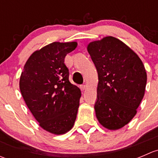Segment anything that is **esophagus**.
<instances>
[{
	"mask_svg": "<svg viewBox=\"0 0 158 158\" xmlns=\"http://www.w3.org/2000/svg\"><path fill=\"white\" fill-rule=\"evenodd\" d=\"M80 89H81V90H82V91L85 90V89H86V85H80Z\"/></svg>",
	"mask_w": 158,
	"mask_h": 158,
	"instance_id": "34e87169",
	"label": "esophagus"
}]
</instances>
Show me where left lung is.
<instances>
[{
    "label": "left lung",
    "instance_id": "left-lung-1",
    "mask_svg": "<svg viewBox=\"0 0 158 158\" xmlns=\"http://www.w3.org/2000/svg\"><path fill=\"white\" fill-rule=\"evenodd\" d=\"M98 75L95 115L104 128L115 131L137 114L145 92L147 73L137 53L114 36L88 44Z\"/></svg>",
    "mask_w": 158,
    "mask_h": 158
}]
</instances>
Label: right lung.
<instances>
[{"mask_svg":"<svg viewBox=\"0 0 158 158\" xmlns=\"http://www.w3.org/2000/svg\"><path fill=\"white\" fill-rule=\"evenodd\" d=\"M76 42H53L30 55L20 78V90L27 106L43 129L64 135L74 125L81 90L69 80L66 56Z\"/></svg>","mask_w":158,"mask_h":158,"instance_id":"obj_1","label":"right lung"}]
</instances>
